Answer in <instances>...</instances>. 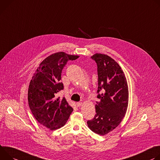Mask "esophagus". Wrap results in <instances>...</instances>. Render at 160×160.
<instances>
[{"mask_svg": "<svg viewBox=\"0 0 160 160\" xmlns=\"http://www.w3.org/2000/svg\"><path fill=\"white\" fill-rule=\"evenodd\" d=\"M76 105H77L78 107H80V106L82 105V102H77V103H76Z\"/></svg>", "mask_w": 160, "mask_h": 160, "instance_id": "obj_1", "label": "esophagus"}]
</instances>
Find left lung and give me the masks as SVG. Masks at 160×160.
<instances>
[{
    "instance_id": "left-lung-1",
    "label": "left lung",
    "mask_w": 160,
    "mask_h": 160,
    "mask_svg": "<svg viewBox=\"0 0 160 160\" xmlns=\"http://www.w3.org/2000/svg\"><path fill=\"white\" fill-rule=\"evenodd\" d=\"M91 58L97 65V98L100 100L96 102L94 118L88 121L87 124L92 131L104 135L116 128L126 114L128 86L125 74L114 59L100 53Z\"/></svg>"
}]
</instances>
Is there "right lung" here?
<instances>
[{
    "instance_id": "right-lung-1",
    "label": "right lung",
    "mask_w": 160,
    "mask_h": 160,
    "mask_svg": "<svg viewBox=\"0 0 160 160\" xmlns=\"http://www.w3.org/2000/svg\"><path fill=\"white\" fill-rule=\"evenodd\" d=\"M77 55L58 52L46 58L39 65L30 81L28 101L35 118L44 127L55 130L63 127L73 108L65 97L57 98L63 90L61 74L69 60H75Z\"/></svg>"
}]
</instances>
